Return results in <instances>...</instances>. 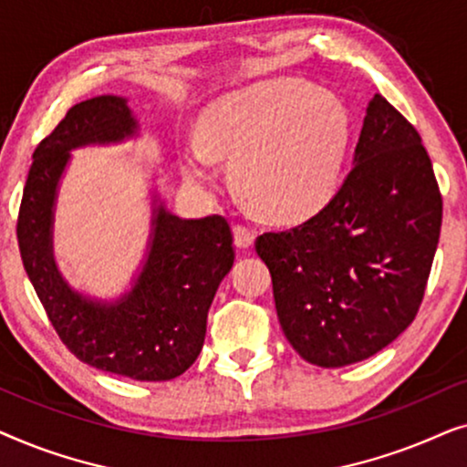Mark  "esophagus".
Instances as JSON below:
<instances>
[{"label":"esophagus","mask_w":467,"mask_h":467,"mask_svg":"<svg viewBox=\"0 0 467 467\" xmlns=\"http://www.w3.org/2000/svg\"><path fill=\"white\" fill-rule=\"evenodd\" d=\"M254 242V234L246 225H235L234 227V244L240 251H248Z\"/></svg>","instance_id":"esophagus-1"}]
</instances>
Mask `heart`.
<instances>
[{
	"mask_svg": "<svg viewBox=\"0 0 467 467\" xmlns=\"http://www.w3.org/2000/svg\"><path fill=\"white\" fill-rule=\"evenodd\" d=\"M200 142L184 150V174L214 187V161H232V182L248 206L272 221L308 219L336 193L353 138L337 95L280 80L229 95L200 119Z\"/></svg>",
	"mask_w": 467,
	"mask_h": 467,
	"instance_id": "1",
	"label": "heart"
}]
</instances>
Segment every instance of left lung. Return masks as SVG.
<instances>
[{"label": "left lung", "mask_w": 467, "mask_h": 467, "mask_svg": "<svg viewBox=\"0 0 467 467\" xmlns=\"http://www.w3.org/2000/svg\"><path fill=\"white\" fill-rule=\"evenodd\" d=\"M440 225L442 197L420 136L376 93L353 168L327 206L254 242L299 357L342 368L391 344L417 317Z\"/></svg>", "instance_id": "left-lung-1"}]
</instances>
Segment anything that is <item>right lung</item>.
I'll use <instances>...</instances> for the list:
<instances>
[{"label":"right lung","mask_w":467,"mask_h":467,"mask_svg":"<svg viewBox=\"0 0 467 467\" xmlns=\"http://www.w3.org/2000/svg\"><path fill=\"white\" fill-rule=\"evenodd\" d=\"M140 125L119 95L80 101L34 152L16 235L25 272L61 342L88 366L133 380H171L193 366L208 310L234 265L232 229L219 214L181 219L152 193L150 235L131 289L99 299L63 278L53 251L61 178L82 146L138 138Z\"/></svg>","instance_id":"obj_1"}]
</instances>
